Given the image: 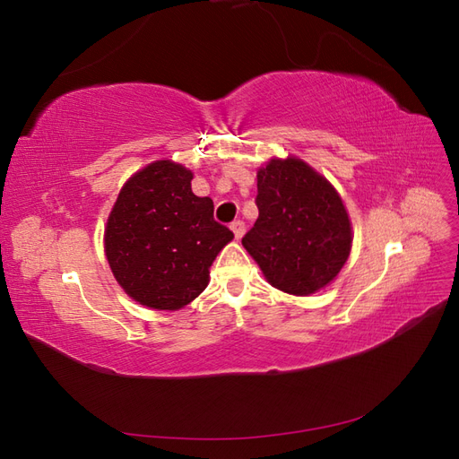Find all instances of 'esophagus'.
<instances>
[{"label":"esophagus","mask_w":459,"mask_h":459,"mask_svg":"<svg viewBox=\"0 0 459 459\" xmlns=\"http://www.w3.org/2000/svg\"><path fill=\"white\" fill-rule=\"evenodd\" d=\"M230 228H231V231L235 235V239H241L243 238V233H245V221L243 220H233Z\"/></svg>","instance_id":"1"}]
</instances>
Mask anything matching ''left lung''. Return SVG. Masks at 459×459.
<instances>
[{"mask_svg":"<svg viewBox=\"0 0 459 459\" xmlns=\"http://www.w3.org/2000/svg\"><path fill=\"white\" fill-rule=\"evenodd\" d=\"M258 220L241 239L266 280L290 295H312L335 280L352 231L339 193L299 159L258 170Z\"/></svg>","mask_w":459,"mask_h":459,"instance_id":"left-lung-1","label":"left lung"}]
</instances>
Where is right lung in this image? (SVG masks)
Returning <instances> with one entry per match:
<instances>
[{"label": "right lung", "instance_id": "obj_1", "mask_svg": "<svg viewBox=\"0 0 459 459\" xmlns=\"http://www.w3.org/2000/svg\"><path fill=\"white\" fill-rule=\"evenodd\" d=\"M182 164L157 160L122 187L105 230L117 281L143 307L178 310L208 285V268L233 239L214 203L191 191Z\"/></svg>", "mask_w": 459, "mask_h": 459}]
</instances>
